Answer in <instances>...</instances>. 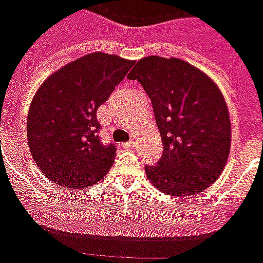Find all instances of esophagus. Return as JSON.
Listing matches in <instances>:
<instances>
[{"label": "esophagus", "mask_w": 263, "mask_h": 263, "mask_svg": "<svg viewBox=\"0 0 263 263\" xmlns=\"http://www.w3.org/2000/svg\"><path fill=\"white\" fill-rule=\"evenodd\" d=\"M134 145H136V143H134L133 140H130V141H127V143H124L123 147H126V148H133Z\"/></svg>", "instance_id": "obj_1"}]
</instances>
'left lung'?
Returning a JSON list of instances; mask_svg holds the SVG:
<instances>
[{
  "mask_svg": "<svg viewBox=\"0 0 263 263\" xmlns=\"http://www.w3.org/2000/svg\"><path fill=\"white\" fill-rule=\"evenodd\" d=\"M129 80L150 97L164 145L157 165L144 166L148 181L176 197L204 191L229 160L231 123L223 93L203 71L175 57H144Z\"/></svg>",
  "mask_w": 263,
  "mask_h": 263,
  "instance_id": "1",
  "label": "left lung"
}]
</instances>
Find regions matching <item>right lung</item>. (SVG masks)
<instances>
[{
	"label": "right lung",
	"mask_w": 263,
	"mask_h": 263,
	"mask_svg": "<svg viewBox=\"0 0 263 263\" xmlns=\"http://www.w3.org/2000/svg\"><path fill=\"white\" fill-rule=\"evenodd\" d=\"M134 61L95 51L53 72L30 103L26 132L34 162L50 181L85 189L108 174L116 145L99 140L98 108Z\"/></svg>",
	"instance_id": "1"
}]
</instances>
